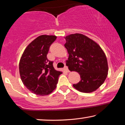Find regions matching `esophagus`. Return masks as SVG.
I'll return each mask as SVG.
<instances>
[{
	"label": "esophagus",
	"instance_id": "obj_1",
	"mask_svg": "<svg viewBox=\"0 0 125 125\" xmlns=\"http://www.w3.org/2000/svg\"><path fill=\"white\" fill-rule=\"evenodd\" d=\"M64 70H65V71H66V72H68V73H69V69H68V66H65V67H64Z\"/></svg>",
	"mask_w": 125,
	"mask_h": 125
}]
</instances>
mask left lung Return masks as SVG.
<instances>
[{
  "instance_id": "obj_1",
  "label": "left lung",
  "mask_w": 125,
  "mask_h": 125,
  "mask_svg": "<svg viewBox=\"0 0 125 125\" xmlns=\"http://www.w3.org/2000/svg\"><path fill=\"white\" fill-rule=\"evenodd\" d=\"M65 39L69 54L66 66L70 71L78 72L81 78L73 87L82 93L95 91L108 75L105 54L97 43L82 34H70Z\"/></svg>"
}]
</instances>
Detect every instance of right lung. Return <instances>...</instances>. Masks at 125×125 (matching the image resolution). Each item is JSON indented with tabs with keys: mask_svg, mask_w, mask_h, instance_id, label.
I'll list each match as a JSON object with an SVG mask.
<instances>
[{
	"mask_svg": "<svg viewBox=\"0 0 125 125\" xmlns=\"http://www.w3.org/2000/svg\"><path fill=\"white\" fill-rule=\"evenodd\" d=\"M55 35L39 36L27 46L19 63V71L24 86L38 95H49L56 87L62 72L56 70L53 61L48 60L50 47L56 40Z\"/></svg>",
	"mask_w": 125,
	"mask_h": 125,
	"instance_id": "obj_1",
	"label": "right lung"
}]
</instances>
